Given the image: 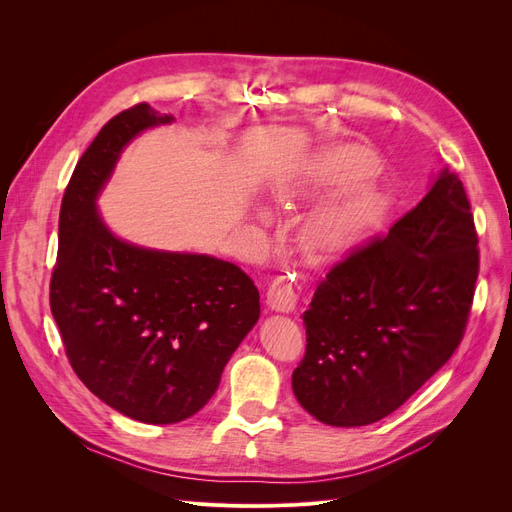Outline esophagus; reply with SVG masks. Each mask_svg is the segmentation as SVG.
Segmentation results:
<instances>
[{"instance_id": "obj_1", "label": "esophagus", "mask_w": 512, "mask_h": 512, "mask_svg": "<svg viewBox=\"0 0 512 512\" xmlns=\"http://www.w3.org/2000/svg\"><path fill=\"white\" fill-rule=\"evenodd\" d=\"M297 305V290L288 282L277 277V280L269 286L267 290V307L273 309V312L288 314Z\"/></svg>"}]
</instances>
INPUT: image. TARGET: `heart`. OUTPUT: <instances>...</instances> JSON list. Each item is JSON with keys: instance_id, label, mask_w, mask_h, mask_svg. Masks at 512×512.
Returning a JSON list of instances; mask_svg holds the SVG:
<instances>
[{"instance_id": "1", "label": "heart", "mask_w": 512, "mask_h": 512, "mask_svg": "<svg viewBox=\"0 0 512 512\" xmlns=\"http://www.w3.org/2000/svg\"><path fill=\"white\" fill-rule=\"evenodd\" d=\"M378 156L363 145H346L320 166L312 190L342 188L324 203L305 228L307 247L320 258L348 252L382 218V194L374 183L363 181L376 173ZM260 224L269 222V211L258 209Z\"/></svg>"}]
</instances>
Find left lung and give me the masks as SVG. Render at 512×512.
<instances>
[{"mask_svg": "<svg viewBox=\"0 0 512 512\" xmlns=\"http://www.w3.org/2000/svg\"><path fill=\"white\" fill-rule=\"evenodd\" d=\"M463 183L444 166L389 235L346 256L303 312L292 391L316 421L363 427L395 412L451 359L478 277Z\"/></svg>", "mask_w": 512, "mask_h": 512, "instance_id": "left-lung-1", "label": "left lung"}]
</instances>
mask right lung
Returning <instances> with one entry per match:
<instances>
[{
	"mask_svg": "<svg viewBox=\"0 0 512 512\" xmlns=\"http://www.w3.org/2000/svg\"><path fill=\"white\" fill-rule=\"evenodd\" d=\"M173 121L136 104L98 132L61 200L51 280V312L76 376L106 406L149 425L203 408L260 318L258 288L237 265L136 245L100 215L123 149Z\"/></svg>",
	"mask_w": 512,
	"mask_h": 512,
	"instance_id": "1",
	"label": "right lung"
}]
</instances>
